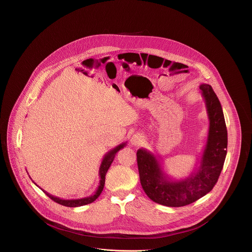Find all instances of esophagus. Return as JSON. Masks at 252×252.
<instances>
[{"label": "esophagus", "mask_w": 252, "mask_h": 252, "mask_svg": "<svg viewBox=\"0 0 252 252\" xmlns=\"http://www.w3.org/2000/svg\"><path fill=\"white\" fill-rule=\"evenodd\" d=\"M144 141V136L140 133H136L134 134L131 139H130V143L132 146H138L139 144H141Z\"/></svg>", "instance_id": "1"}]
</instances>
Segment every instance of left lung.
I'll use <instances>...</instances> for the list:
<instances>
[{"label": "left lung", "instance_id": "obj_1", "mask_svg": "<svg viewBox=\"0 0 252 252\" xmlns=\"http://www.w3.org/2000/svg\"><path fill=\"white\" fill-rule=\"evenodd\" d=\"M205 101L209 129L199 166L185 180L175 181L165 174L156 156L137 150V166L143 190L154 202L168 207L189 205L212 190L222 172L227 155L228 132L221 103L209 84L199 86Z\"/></svg>", "mask_w": 252, "mask_h": 252}]
</instances>
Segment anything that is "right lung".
<instances>
[{"instance_id": "add662e5", "label": "right lung", "mask_w": 252, "mask_h": 252, "mask_svg": "<svg viewBox=\"0 0 252 252\" xmlns=\"http://www.w3.org/2000/svg\"><path fill=\"white\" fill-rule=\"evenodd\" d=\"M126 145V142H124L120 145H118L117 147H115L114 149L110 150L107 154H105L103 160H102V163H101V166H100V169H99V177H100V183H99V187L97 189V190L95 191V193L91 196H88V197H84V198H80V199H61L59 197H56L54 195H51L50 193H48L47 191L42 190L45 192L46 195H48L52 200H54L55 202L61 204V205H63V206H66V207H79V206H83V205H86V204H89V203H92L93 201H95L99 195L101 194L103 189H104V185H105V177H106V174L111 166V164L113 163L114 159H115V156L116 154L118 153L119 150H121L122 148H124L125 146ZM30 178V177H29ZM36 185V184H35ZM37 186V185H36Z\"/></svg>"}]
</instances>
